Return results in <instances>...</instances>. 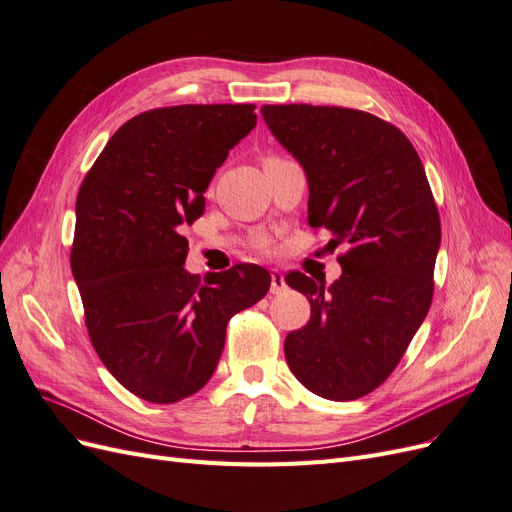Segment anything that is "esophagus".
Returning a JSON list of instances; mask_svg holds the SVG:
<instances>
[{"label":"esophagus","mask_w":512,"mask_h":512,"mask_svg":"<svg viewBox=\"0 0 512 512\" xmlns=\"http://www.w3.org/2000/svg\"><path fill=\"white\" fill-rule=\"evenodd\" d=\"M286 290V280H284V273L282 271H273L271 273V292L273 294H280Z\"/></svg>","instance_id":"obj_1"}]
</instances>
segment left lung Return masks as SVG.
I'll return each mask as SVG.
<instances>
[{
	"mask_svg": "<svg viewBox=\"0 0 512 512\" xmlns=\"http://www.w3.org/2000/svg\"><path fill=\"white\" fill-rule=\"evenodd\" d=\"M260 113L305 170L309 226L327 228L333 247L348 245L327 291L286 275L312 305L284 342L288 367L324 399L363 397L391 376L431 305L440 215L425 168L404 132L369 113L309 104Z\"/></svg>",
	"mask_w": 512,
	"mask_h": 512,
	"instance_id": "1",
	"label": "left lung"
}]
</instances>
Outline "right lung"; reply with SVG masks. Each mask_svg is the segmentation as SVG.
<instances>
[{
    "label": "right lung",
    "mask_w": 512,
    "mask_h": 512,
    "mask_svg": "<svg viewBox=\"0 0 512 512\" xmlns=\"http://www.w3.org/2000/svg\"><path fill=\"white\" fill-rule=\"evenodd\" d=\"M254 104H183L136 115L113 134L76 196L72 273L106 369L151 404H175L209 382L226 324L258 303V265L185 269L183 228L205 213V190L256 128Z\"/></svg>",
    "instance_id": "1"
}]
</instances>
